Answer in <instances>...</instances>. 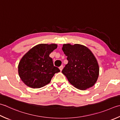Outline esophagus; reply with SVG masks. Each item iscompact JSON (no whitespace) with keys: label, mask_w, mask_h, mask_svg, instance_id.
Returning <instances> with one entry per match:
<instances>
[{"label":"esophagus","mask_w":120,"mask_h":120,"mask_svg":"<svg viewBox=\"0 0 120 120\" xmlns=\"http://www.w3.org/2000/svg\"><path fill=\"white\" fill-rule=\"evenodd\" d=\"M63 66L62 65H61V66L59 67V69H60V71H61L62 70V69H63Z\"/></svg>","instance_id":"esophagus-1"}]
</instances>
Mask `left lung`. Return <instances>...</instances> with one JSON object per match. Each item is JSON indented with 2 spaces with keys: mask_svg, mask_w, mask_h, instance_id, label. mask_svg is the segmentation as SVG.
<instances>
[{
  "mask_svg": "<svg viewBox=\"0 0 120 120\" xmlns=\"http://www.w3.org/2000/svg\"><path fill=\"white\" fill-rule=\"evenodd\" d=\"M62 50L68 63L62 73L75 87L85 90L94 85L99 68L94 55L87 47L79 44H64Z\"/></svg>",
  "mask_w": 120,
  "mask_h": 120,
  "instance_id": "left-lung-1",
  "label": "left lung"
}]
</instances>
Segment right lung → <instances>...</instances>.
Segmentation results:
<instances>
[{
	"label": "right lung",
	"instance_id": "right-lung-1",
	"mask_svg": "<svg viewBox=\"0 0 120 120\" xmlns=\"http://www.w3.org/2000/svg\"><path fill=\"white\" fill-rule=\"evenodd\" d=\"M57 45L41 44L34 46L23 56L18 65V72L23 83L38 88L50 83L55 73L60 71L53 65L50 53Z\"/></svg>",
	"mask_w": 120,
	"mask_h": 120
}]
</instances>
